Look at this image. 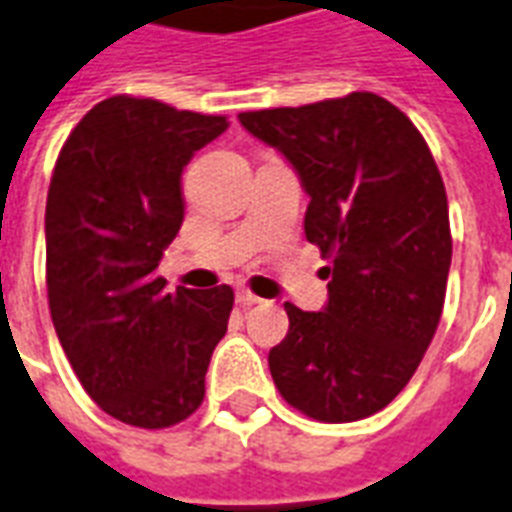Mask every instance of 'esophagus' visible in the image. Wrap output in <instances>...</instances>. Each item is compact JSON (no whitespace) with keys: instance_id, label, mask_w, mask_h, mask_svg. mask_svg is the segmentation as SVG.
I'll use <instances>...</instances> for the list:
<instances>
[{"instance_id":"34e87169","label":"esophagus","mask_w":512,"mask_h":512,"mask_svg":"<svg viewBox=\"0 0 512 512\" xmlns=\"http://www.w3.org/2000/svg\"><path fill=\"white\" fill-rule=\"evenodd\" d=\"M237 304L243 306H251V304H261V298L256 296V293H251V290H237Z\"/></svg>"}]
</instances>
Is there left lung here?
Instances as JSON below:
<instances>
[{
  "mask_svg": "<svg viewBox=\"0 0 512 512\" xmlns=\"http://www.w3.org/2000/svg\"><path fill=\"white\" fill-rule=\"evenodd\" d=\"M237 118L296 169L306 240L330 259L322 312L285 304L288 335L269 351L277 391L322 423L375 415L415 375L447 296L452 235L431 150L372 92Z\"/></svg>",
  "mask_w": 512,
  "mask_h": 512,
  "instance_id": "left-lung-1",
  "label": "left lung"
}]
</instances>
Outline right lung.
Instances as JSON below:
<instances>
[{"label": "right lung", "mask_w": 512, "mask_h": 512, "mask_svg": "<svg viewBox=\"0 0 512 512\" xmlns=\"http://www.w3.org/2000/svg\"><path fill=\"white\" fill-rule=\"evenodd\" d=\"M227 126L116 94L57 155L44 214L49 314L84 391L126 425L169 428L206 396L235 293H169L155 269L185 219L182 171Z\"/></svg>", "instance_id": "add662e5"}]
</instances>
